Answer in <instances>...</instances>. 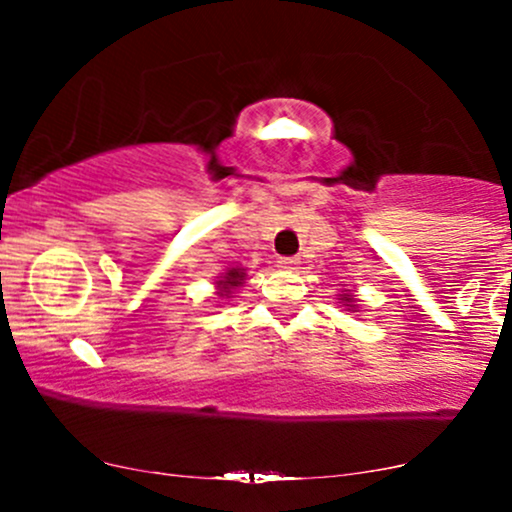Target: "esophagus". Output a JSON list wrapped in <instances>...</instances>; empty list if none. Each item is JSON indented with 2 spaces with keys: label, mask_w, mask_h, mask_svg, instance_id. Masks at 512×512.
I'll return each instance as SVG.
<instances>
[{
  "label": "esophagus",
  "mask_w": 512,
  "mask_h": 512,
  "mask_svg": "<svg viewBox=\"0 0 512 512\" xmlns=\"http://www.w3.org/2000/svg\"><path fill=\"white\" fill-rule=\"evenodd\" d=\"M298 257H279V260H276V264H279L281 269H298Z\"/></svg>",
  "instance_id": "34e87169"
}]
</instances>
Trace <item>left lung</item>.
<instances>
[{
	"label": "left lung",
	"instance_id": "obj_1",
	"mask_svg": "<svg viewBox=\"0 0 512 512\" xmlns=\"http://www.w3.org/2000/svg\"><path fill=\"white\" fill-rule=\"evenodd\" d=\"M342 301H349V303H351V298H349V296H344V298H342Z\"/></svg>",
	"mask_w": 512,
	"mask_h": 512
}]
</instances>
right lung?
<instances>
[{
    "mask_svg": "<svg viewBox=\"0 0 512 512\" xmlns=\"http://www.w3.org/2000/svg\"><path fill=\"white\" fill-rule=\"evenodd\" d=\"M243 276H245L243 269H228V274L219 281V286H221V291H223L221 296H228V293H231V289H236V286L243 284Z\"/></svg>",
    "mask_w": 512,
    "mask_h": 512,
    "instance_id": "obj_1",
    "label": "right lung"
}]
</instances>
